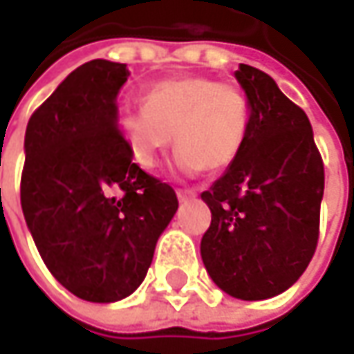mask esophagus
<instances>
[{"label":"esophagus","instance_id":"esophagus-1","mask_svg":"<svg viewBox=\"0 0 354 354\" xmlns=\"http://www.w3.org/2000/svg\"><path fill=\"white\" fill-rule=\"evenodd\" d=\"M177 197H179L181 203H185V201H191V198L197 197V191L195 189H177Z\"/></svg>","mask_w":354,"mask_h":354}]
</instances>
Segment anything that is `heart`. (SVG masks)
I'll return each instance as SVG.
<instances>
[{
	"mask_svg": "<svg viewBox=\"0 0 354 354\" xmlns=\"http://www.w3.org/2000/svg\"><path fill=\"white\" fill-rule=\"evenodd\" d=\"M250 118V100L242 86L212 76L181 75L151 84L143 104L122 110L118 124L143 169H153L175 140V165L197 175L225 171L236 161Z\"/></svg>",
	"mask_w": 354,
	"mask_h": 354,
	"instance_id": "b5f03b06",
	"label": "heart"
}]
</instances>
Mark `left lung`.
I'll list each match as a JSON object with an SVG mask.
<instances>
[{
  "label": "left lung",
  "mask_w": 354,
  "mask_h": 354,
  "mask_svg": "<svg viewBox=\"0 0 354 354\" xmlns=\"http://www.w3.org/2000/svg\"><path fill=\"white\" fill-rule=\"evenodd\" d=\"M250 100V129L236 161L201 197L212 214L201 256L228 295L258 301L286 292L319 240L325 169L306 112L262 71L234 73Z\"/></svg>",
  "instance_id": "8db88e82"
}]
</instances>
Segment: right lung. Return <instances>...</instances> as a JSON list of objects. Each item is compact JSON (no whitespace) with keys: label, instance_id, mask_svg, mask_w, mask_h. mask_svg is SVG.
Returning <instances> with one entry per match:
<instances>
[{"label":"right lung","instance_id":"add662e5","mask_svg":"<svg viewBox=\"0 0 354 354\" xmlns=\"http://www.w3.org/2000/svg\"><path fill=\"white\" fill-rule=\"evenodd\" d=\"M126 64L84 62L29 118L21 209L48 272L76 297H128L179 207L173 187L131 161L116 124Z\"/></svg>","mask_w":354,"mask_h":354}]
</instances>
